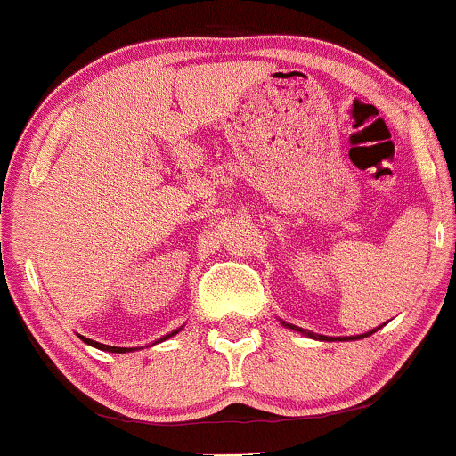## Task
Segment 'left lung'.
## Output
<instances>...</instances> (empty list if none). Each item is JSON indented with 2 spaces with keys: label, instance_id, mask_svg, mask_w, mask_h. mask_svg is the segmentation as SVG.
Masks as SVG:
<instances>
[{
  "label": "left lung",
  "instance_id": "1",
  "mask_svg": "<svg viewBox=\"0 0 456 456\" xmlns=\"http://www.w3.org/2000/svg\"><path fill=\"white\" fill-rule=\"evenodd\" d=\"M281 324H283V327L294 329V331L307 335V338H314V339H327V342H333V339H335V338H327V335H316V333H312V331H305V329L294 327V324H285V322H281ZM379 329H381V327H377V329H374V331H379ZM374 331H368V333H363V335H353V338H339V342H346V339H362V338H368V335H372Z\"/></svg>",
  "mask_w": 456,
  "mask_h": 456
}]
</instances>
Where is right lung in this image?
Segmentation results:
<instances>
[{"label":"right lung","instance_id":"1","mask_svg":"<svg viewBox=\"0 0 456 456\" xmlns=\"http://www.w3.org/2000/svg\"><path fill=\"white\" fill-rule=\"evenodd\" d=\"M182 331V329H177V331H173V333H168V335H164V338H159L158 342H164V339H168V338H173L175 333H179ZM79 338L84 339V342L86 344H90V346H94V348H99V350H108V353H132V350H138V348H121V346H108V344H99V342H94V339H88V338H84V335H79Z\"/></svg>","mask_w":456,"mask_h":456}]
</instances>
